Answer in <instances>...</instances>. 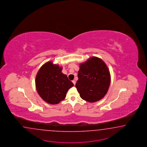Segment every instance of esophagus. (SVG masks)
<instances>
[{
	"label": "esophagus",
	"instance_id": "1",
	"mask_svg": "<svg viewBox=\"0 0 147 147\" xmlns=\"http://www.w3.org/2000/svg\"><path fill=\"white\" fill-rule=\"evenodd\" d=\"M72 82H73V83L74 84V85H75V84H76V81H75V80H73Z\"/></svg>",
	"mask_w": 147,
	"mask_h": 147
}]
</instances>
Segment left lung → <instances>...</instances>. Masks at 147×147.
I'll list each match as a JSON object with an SVG mask.
<instances>
[{
  "mask_svg": "<svg viewBox=\"0 0 147 147\" xmlns=\"http://www.w3.org/2000/svg\"><path fill=\"white\" fill-rule=\"evenodd\" d=\"M75 86L80 97L93 103L101 100L109 88L111 76L107 65L101 59L92 57L80 65Z\"/></svg>",
  "mask_w": 147,
  "mask_h": 147,
  "instance_id": "obj_1",
  "label": "left lung"
}]
</instances>
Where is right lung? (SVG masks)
<instances>
[{"label":"right lung","mask_w":147,"mask_h":147,"mask_svg":"<svg viewBox=\"0 0 147 147\" xmlns=\"http://www.w3.org/2000/svg\"><path fill=\"white\" fill-rule=\"evenodd\" d=\"M62 70L59 65L48 62L36 75V90L42 100L49 104L56 105L64 100L69 89L74 86Z\"/></svg>","instance_id":"add662e5"}]
</instances>
